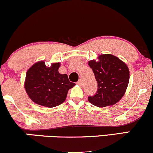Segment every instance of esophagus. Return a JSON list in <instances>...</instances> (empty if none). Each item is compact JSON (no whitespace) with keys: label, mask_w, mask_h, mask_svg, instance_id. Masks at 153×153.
I'll use <instances>...</instances> for the list:
<instances>
[{"label":"esophagus","mask_w":153,"mask_h":153,"mask_svg":"<svg viewBox=\"0 0 153 153\" xmlns=\"http://www.w3.org/2000/svg\"><path fill=\"white\" fill-rule=\"evenodd\" d=\"M77 84L79 85H82V79H80L78 82H77Z\"/></svg>","instance_id":"1"}]
</instances>
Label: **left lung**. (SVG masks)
<instances>
[{
    "label": "left lung",
    "instance_id": "obj_1",
    "mask_svg": "<svg viewBox=\"0 0 153 153\" xmlns=\"http://www.w3.org/2000/svg\"><path fill=\"white\" fill-rule=\"evenodd\" d=\"M98 83V90L88 99L98 107L112 106L120 101L127 90L129 71L125 62L113 54H103L88 61Z\"/></svg>",
    "mask_w": 153,
    "mask_h": 153
}]
</instances>
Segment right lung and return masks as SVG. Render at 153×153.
<instances>
[{"instance_id":"1","label":"right lung","mask_w":153,"mask_h":153,"mask_svg":"<svg viewBox=\"0 0 153 153\" xmlns=\"http://www.w3.org/2000/svg\"><path fill=\"white\" fill-rule=\"evenodd\" d=\"M59 62L45 65L39 61L33 65L26 74L24 88L29 97L40 106L52 108L65 101L69 89L75 84L70 82L67 74H60Z\"/></svg>"}]
</instances>
